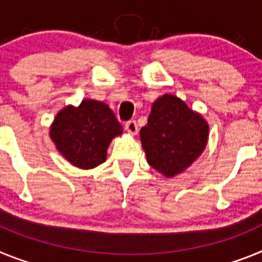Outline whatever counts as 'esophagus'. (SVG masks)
<instances>
[{
  "label": "esophagus",
  "mask_w": 262,
  "mask_h": 262,
  "mask_svg": "<svg viewBox=\"0 0 262 262\" xmlns=\"http://www.w3.org/2000/svg\"><path fill=\"white\" fill-rule=\"evenodd\" d=\"M125 129H126L130 134H137L138 132L137 121H136V120H130V121H128L126 124H125Z\"/></svg>",
  "instance_id": "34e87169"
}]
</instances>
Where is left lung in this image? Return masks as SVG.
<instances>
[{
	"mask_svg": "<svg viewBox=\"0 0 262 262\" xmlns=\"http://www.w3.org/2000/svg\"><path fill=\"white\" fill-rule=\"evenodd\" d=\"M140 136L149 165L166 177H174L202 154L208 124L181 99L165 95L153 104Z\"/></svg>",
	"mask_w": 262,
	"mask_h": 262,
	"instance_id": "8db88e82",
	"label": "left lung"
}]
</instances>
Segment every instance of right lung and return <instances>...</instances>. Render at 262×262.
<instances>
[{"mask_svg":"<svg viewBox=\"0 0 262 262\" xmlns=\"http://www.w3.org/2000/svg\"><path fill=\"white\" fill-rule=\"evenodd\" d=\"M122 126L106 104L83 100L77 108L67 106L58 113L50 136L72 165L92 169L105 161L106 149Z\"/></svg>","mask_w":262,"mask_h":262,"instance_id":"add662e5","label":"right lung"}]
</instances>
